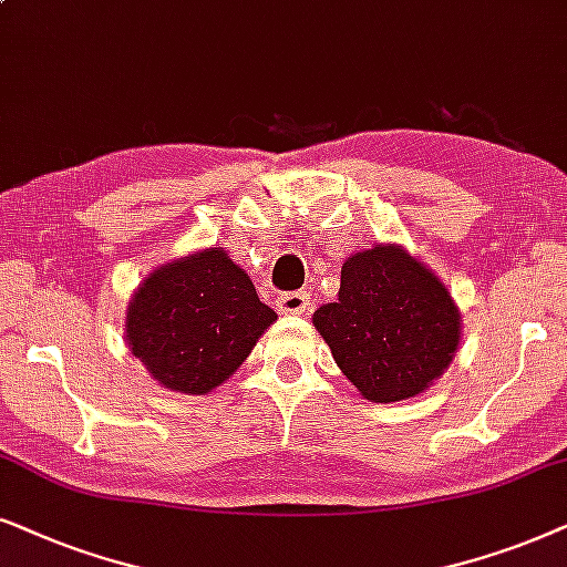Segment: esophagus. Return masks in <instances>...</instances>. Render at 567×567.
I'll return each mask as SVG.
<instances>
[{
  "instance_id": "obj_1",
  "label": "esophagus",
  "mask_w": 567,
  "mask_h": 567,
  "mask_svg": "<svg viewBox=\"0 0 567 567\" xmlns=\"http://www.w3.org/2000/svg\"><path fill=\"white\" fill-rule=\"evenodd\" d=\"M277 311L285 316H303L311 311V296L306 290L285 292V296L277 298Z\"/></svg>"
}]
</instances>
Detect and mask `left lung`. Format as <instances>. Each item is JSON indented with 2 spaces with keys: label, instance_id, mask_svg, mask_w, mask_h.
Instances as JSON below:
<instances>
[{
  "label": "left lung",
  "instance_id": "obj_1",
  "mask_svg": "<svg viewBox=\"0 0 567 567\" xmlns=\"http://www.w3.org/2000/svg\"><path fill=\"white\" fill-rule=\"evenodd\" d=\"M339 371L368 402L420 396L449 371L462 313L441 277L399 244L347 256L337 303L313 313Z\"/></svg>",
  "mask_w": 567,
  "mask_h": 567
}]
</instances>
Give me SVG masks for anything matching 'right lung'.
<instances>
[{
    "mask_svg": "<svg viewBox=\"0 0 567 567\" xmlns=\"http://www.w3.org/2000/svg\"><path fill=\"white\" fill-rule=\"evenodd\" d=\"M277 313L225 248H199L155 267L134 290L124 337L153 381L209 394L244 365Z\"/></svg>",
    "mask_w": 567,
    "mask_h": 567,
    "instance_id": "right-lung-1",
    "label": "right lung"
}]
</instances>
